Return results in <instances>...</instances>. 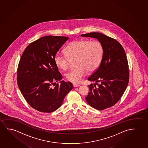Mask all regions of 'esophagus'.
<instances>
[{
    "mask_svg": "<svg viewBox=\"0 0 148 148\" xmlns=\"http://www.w3.org/2000/svg\"><path fill=\"white\" fill-rule=\"evenodd\" d=\"M73 87H79V85H78V84H73Z\"/></svg>",
    "mask_w": 148,
    "mask_h": 148,
    "instance_id": "34e87169",
    "label": "esophagus"
}]
</instances>
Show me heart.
Segmentation results:
<instances>
[{"instance_id": "b5f03b06", "label": "heart", "mask_w": 148, "mask_h": 148, "mask_svg": "<svg viewBox=\"0 0 148 148\" xmlns=\"http://www.w3.org/2000/svg\"><path fill=\"white\" fill-rule=\"evenodd\" d=\"M65 54L55 55L54 61L57 67L62 71L69 69L71 61L75 60V69L65 75L69 81L78 83L84 77L98 69L102 60L103 48L97 40H84L71 42L65 48Z\"/></svg>"}]
</instances>
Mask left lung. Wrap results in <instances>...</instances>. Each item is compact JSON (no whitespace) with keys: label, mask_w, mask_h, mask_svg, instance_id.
I'll use <instances>...</instances> for the list:
<instances>
[{"label":"left lung","mask_w":148,"mask_h":148,"mask_svg":"<svg viewBox=\"0 0 148 148\" xmlns=\"http://www.w3.org/2000/svg\"><path fill=\"white\" fill-rule=\"evenodd\" d=\"M81 36L95 38L103 46L100 65L88 78V80L96 83L88 85L90 92L85 98L91 107L103 110L117 103L127 88L129 79L127 57L119 42L103 34L91 32Z\"/></svg>","instance_id":"1"}]
</instances>
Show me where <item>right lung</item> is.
<instances>
[{
	"mask_svg": "<svg viewBox=\"0 0 148 148\" xmlns=\"http://www.w3.org/2000/svg\"><path fill=\"white\" fill-rule=\"evenodd\" d=\"M69 38L42 37L29 44L21 56L17 70L18 85L27 103L40 112L57 110L73 89L71 83L61 81L62 76L54 61L55 55Z\"/></svg>",
	"mask_w": 148,
	"mask_h": 148,
	"instance_id": "right-lung-1",
	"label": "right lung"
}]
</instances>
